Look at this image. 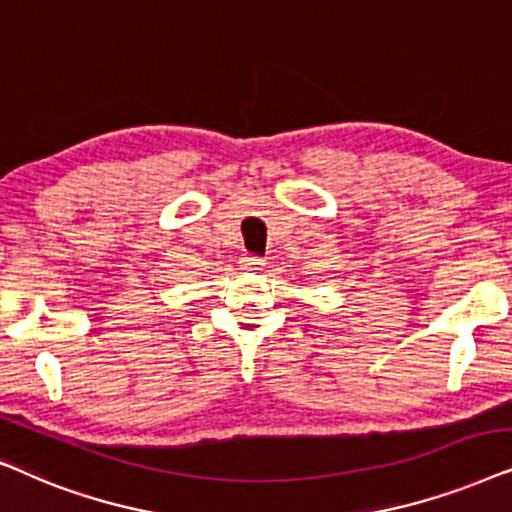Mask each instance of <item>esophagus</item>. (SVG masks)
<instances>
[{
    "label": "esophagus",
    "mask_w": 512,
    "mask_h": 512,
    "mask_svg": "<svg viewBox=\"0 0 512 512\" xmlns=\"http://www.w3.org/2000/svg\"><path fill=\"white\" fill-rule=\"evenodd\" d=\"M264 267V260L257 255H243L241 257V269L245 271H260Z\"/></svg>",
    "instance_id": "esophagus-1"
}]
</instances>
